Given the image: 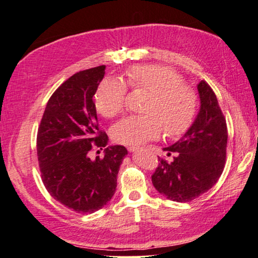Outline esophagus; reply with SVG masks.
<instances>
[{
    "label": "esophagus",
    "mask_w": 258,
    "mask_h": 258,
    "mask_svg": "<svg viewBox=\"0 0 258 258\" xmlns=\"http://www.w3.org/2000/svg\"><path fill=\"white\" fill-rule=\"evenodd\" d=\"M127 150H128L130 152H136V151L139 150V147H138V146H128Z\"/></svg>",
    "instance_id": "esophagus-1"
}]
</instances>
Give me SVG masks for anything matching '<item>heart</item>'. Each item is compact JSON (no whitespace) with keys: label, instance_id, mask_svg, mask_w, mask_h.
<instances>
[{"label":"heart","instance_id":"obj_1","mask_svg":"<svg viewBox=\"0 0 258 258\" xmlns=\"http://www.w3.org/2000/svg\"><path fill=\"white\" fill-rule=\"evenodd\" d=\"M126 82L133 91L150 93L144 106L145 115H131L112 128L114 141L137 145L155 139L161 133L179 137L187 132L197 114L198 96L173 69L157 64L130 68ZM127 85L119 78L104 79L94 94L97 111L105 118L122 113L127 98Z\"/></svg>","mask_w":258,"mask_h":258}]
</instances>
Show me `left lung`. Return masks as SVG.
Wrapping results in <instances>:
<instances>
[{"mask_svg":"<svg viewBox=\"0 0 258 258\" xmlns=\"http://www.w3.org/2000/svg\"><path fill=\"white\" fill-rule=\"evenodd\" d=\"M201 107L194 124L172 146L164 148L173 161L159 158L152 182L168 200L189 202L208 191L220 179L227 158L226 118L213 89L205 81L198 85Z\"/></svg>","mask_w":258,"mask_h":258,"instance_id":"left-lung-1","label":"left lung"}]
</instances>
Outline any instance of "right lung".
<instances>
[{
    "label": "right lung",
    "instance_id": "right-lung-1",
    "mask_svg": "<svg viewBox=\"0 0 258 258\" xmlns=\"http://www.w3.org/2000/svg\"><path fill=\"white\" fill-rule=\"evenodd\" d=\"M105 65L79 71L58 88L46 104L37 132V157L49 194L76 213H93L113 197L117 175L127 150H105L90 159L93 148L107 145L99 130L93 96L104 78Z\"/></svg>",
    "mask_w": 258,
    "mask_h": 258
}]
</instances>
